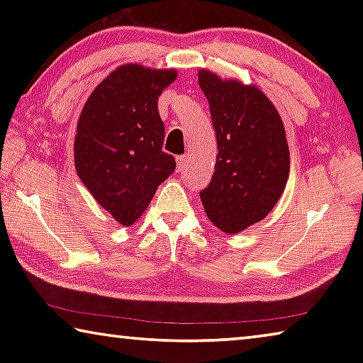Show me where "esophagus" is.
I'll return each instance as SVG.
<instances>
[{
	"mask_svg": "<svg viewBox=\"0 0 363 363\" xmlns=\"http://www.w3.org/2000/svg\"><path fill=\"white\" fill-rule=\"evenodd\" d=\"M176 163H177V169H184V167L187 164V158L186 157H177L176 158Z\"/></svg>",
	"mask_w": 363,
	"mask_h": 363,
	"instance_id": "obj_1",
	"label": "esophagus"
}]
</instances>
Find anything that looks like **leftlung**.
I'll list each match as a JSON object with an SVG mask.
<instances>
[{"instance_id": "obj_1", "label": "left lung", "mask_w": 363, "mask_h": 363, "mask_svg": "<svg viewBox=\"0 0 363 363\" xmlns=\"http://www.w3.org/2000/svg\"><path fill=\"white\" fill-rule=\"evenodd\" d=\"M218 155L211 181L200 192L206 216L223 232L259 223L277 203L290 173V150L277 110L255 86L199 73Z\"/></svg>"}]
</instances>
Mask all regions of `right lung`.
<instances>
[{
	"label": "right lung",
	"mask_w": 363,
	"mask_h": 363,
	"mask_svg": "<svg viewBox=\"0 0 363 363\" xmlns=\"http://www.w3.org/2000/svg\"><path fill=\"white\" fill-rule=\"evenodd\" d=\"M176 77V70L121 65L93 91L79 115L77 173L123 225L145 211L157 187L176 169L174 157L163 152L158 113V97Z\"/></svg>",
	"instance_id": "add662e5"
}]
</instances>
